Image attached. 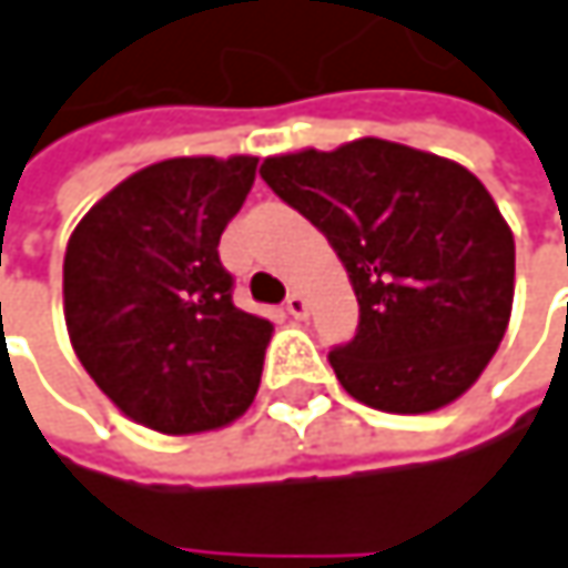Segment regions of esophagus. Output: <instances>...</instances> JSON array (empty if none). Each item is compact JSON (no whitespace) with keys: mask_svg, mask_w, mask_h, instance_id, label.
Returning a JSON list of instances; mask_svg holds the SVG:
<instances>
[{"mask_svg":"<svg viewBox=\"0 0 568 568\" xmlns=\"http://www.w3.org/2000/svg\"><path fill=\"white\" fill-rule=\"evenodd\" d=\"M285 312H288L292 318H305V315H308V298H305L302 292H292V295L285 298Z\"/></svg>","mask_w":568,"mask_h":568,"instance_id":"esophagus-1","label":"esophagus"}]
</instances>
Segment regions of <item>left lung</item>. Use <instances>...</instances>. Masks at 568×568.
I'll list each match as a JSON object with an SVG mask.
<instances>
[{"label": "left lung", "mask_w": 568, "mask_h": 568, "mask_svg": "<svg viewBox=\"0 0 568 568\" xmlns=\"http://www.w3.org/2000/svg\"><path fill=\"white\" fill-rule=\"evenodd\" d=\"M263 181L328 236L357 305L332 347L341 387L384 413H433L488 367L514 302V236L468 169L387 139L266 159Z\"/></svg>", "instance_id": "obj_1"}]
</instances>
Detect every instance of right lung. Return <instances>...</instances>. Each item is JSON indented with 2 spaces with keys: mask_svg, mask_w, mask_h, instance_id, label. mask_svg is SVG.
<instances>
[{
  "mask_svg": "<svg viewBox=\"0 0 568 568\" xmlns=\"http://www.w3.org/2000/svg\"><path fill=\"white\" fill-rule=\"evenodd\" d=\"M256 159H169L116 184L71 233L64 318L80 364L130 419L187 436L256 396L266 318L233 305L217 243Z\"/></svg>",
  "mask_w": 568,
  "mask_h": 568,
  "instance_id": "obj_1",
  "label": "right lung"
}]
</instances>
